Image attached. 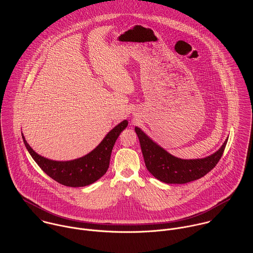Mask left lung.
Returning a JSON list of instances; mask_svg holds the SVG:
<instances>
[{
  "instance_id": "8db88e82",
  "label": "left lung",
  "mask_w": 253,
  "mask_h": 253,
  "mask_svg": "<svg viewBox=\"0 0 253 253\" xmlns=\"http://www.w3.org/2000/svg\"><path fill=\"white\" fill-rule=\"evenodd\" d=\"M145 166L158 180L168 184H184L200 179L209 173L221 159L228 139L212 155L204 159L183 160L176 158L155 143L139 128L135 127Z\"/></svg>"
}]
</instances>
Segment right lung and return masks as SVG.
Listing matches in <instances>:
<instances>
[{
	"label": "right lung",
	"mask_w": 253,
	"mask_h": 253,
	"mask_svg": "<svg viewBox=\"0 0 253 253\" xmlns=\"http://www.w3.org/2000/svg\"><path fill=\"white\" fill-rule=\"evenodd\" d=\"M127 125L128 122L126 120L123 121L109 131L100 144L90 153L82 158L65 162L52 161L40 156L27 143L23 134L22 138L31 157L49 177L64 186L84 187L98 180L106 173L112 149L120 133Z\"/></svg>",
	"instance_id": "1"
}]
</instances>
